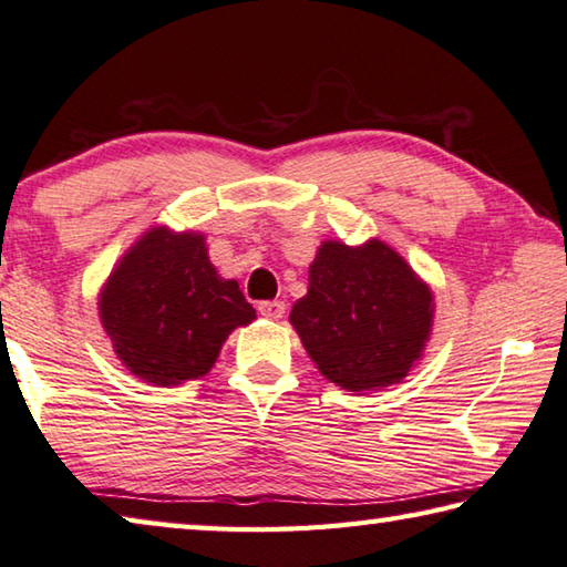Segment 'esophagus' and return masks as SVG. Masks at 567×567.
Segmentation results:
<instances>
[{"label":"esophagus","instance_id":"esophagus-1","mask_svg":"<svg viewBox=\"0 0 567 567\" xmlns=\"http://www.w3.org/2000/svg\"><path fill=\"white\" fill-rule=\"evenodd\" d=\"M258 313H261L264 319L278 321V319H284L286 303L284 301H261V303H258Z\"/></svg>","mask_w":567,"mask_h":567}]
</instances>
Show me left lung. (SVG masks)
Here are the masks:
<instances>
[{"instance_id":"left-lung-1","label":"left lung","mask_w":567,"mask_h":567,"mask_svg":"<svg viewBox=\"0 0 567 567\" xmlns=\"http://www.w3.org/2000/svg\"><path fill=\"white\" fill-rule=\"evenodd\" d=\"M433 313L431 286L393 246L369 238L319 246L289 321L326 381L363 393L409 375L431 341Z\"/></svg>"}]
</instances>
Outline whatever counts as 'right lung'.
Masks as SVG:
<instances>
[{"label": "right lung", "instance_id": "obj_1", "mask_svg": "<svg viewBox=\"0 0 567 567\" xmlns=\"http://www.w3.org/2000/svg\"><path fill=\"white\" fill-rule=\"evenodd\" d=\"M99 319L126 371L168 389L212 371L228 333L256 311L234 278L218 276L204 234L152 226L109 274Z\"/></svg>", "mask_w": 567, "mask_h": 567}]
</instances>
